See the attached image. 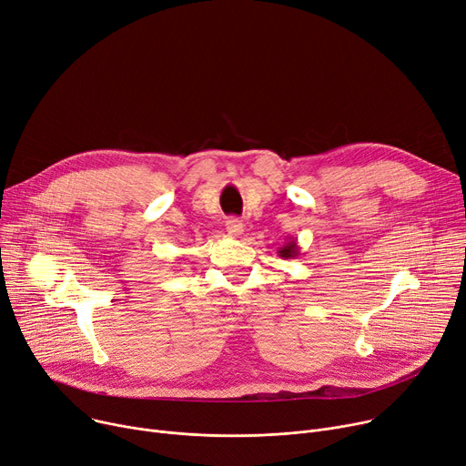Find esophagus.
<instances>
[{"mask_svg": "<svg viewBox=\"0 0 466 466\" xmlns=\"http://www.w3.org/2000/svg\"><path fill=\"white\" fill-rule=\"evenodd\" d=\"M226 229H228L229 237H240L244 231V226L238 218H229V220L226 222Z\"/></svg>", "mask_w": 466, "mask_h": 466, "instance_id": "obj_1", "label": "esophagus"}]
</instances>
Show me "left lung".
I'll use <instances>...</instances> for the list:
<instances>
[{"label": "left lung", "instance_id": "1", "mask_svg": "<svg viewBox=\"0 0 466 466\" xmlns=\"http://www.w3.org/2000/svg\"><path fill=\"white\" fill-rule=\"evenodd\" d=\"M299 244H297V238L293 237H288V242L282 246V248L279 250V256L284 258V259H295L299 256Z\"/></svg>", "mask_w": 466, "mask_h": 466}]
</instances>
